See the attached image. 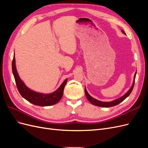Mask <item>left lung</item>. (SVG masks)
I'll return each mask as SVG.
<instances>
[{"label":"left lung","mask_w":148,"mask_h":148,"mask_svg":"<svg viewBox=\"0 0 148 148\" xmlns=\"http://www.w3.org/2000/svg\"><path fill=\"white\" fill-rule=\"evenodd\" d=\"M122 33L123 34H125V31L123 30H122ZM136 72L135 74V76H134V80H133V82L132 84V86L130 88V89H129L128 91L123 96H122L121 97L119 98V99L114 100L113 101H111V102H102V101H98L95 98H93L92 97H91L90 95H89L88 92H87V90L86 88L84 89V92H85V95H86V96L87 97V99H88V101L90 102L92 104L95 105V106H99V107H112V106H115L116 105H117L121 102H122L123 101H124L126 98L130 95V93L132 92L133 87H134V84H135V77H136Z\"/></svg>","instance_id":"left-lung-1"}]
</instances>
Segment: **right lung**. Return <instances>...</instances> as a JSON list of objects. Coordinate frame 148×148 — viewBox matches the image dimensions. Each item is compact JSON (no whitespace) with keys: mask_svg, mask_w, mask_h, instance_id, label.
Segmentation results:
<instances>
[{"mask_svg":"<svg viewBox=\"0 0 148 148\" xmlns=\"http://www.w3.org/2000/svg\"><path fill=\"white\" fill-rule=\"evenodd\" d=\"M12 71L17 89L21 96L32 104L39 106H52L59 102L63 96L64 89L68 80L66 79L60 85V86L53 92L51 94H42L31 90L26 86L23 81L20 78L15 66V55L12 60Z\"/></svg>","mask_w":148,"mask_h":148,"instance_id":"obj_1","label":"right lung"}]
</instances>
